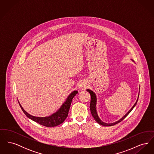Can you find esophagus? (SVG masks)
<instances>
[{"mask_svg": "<svg viewBox=\"0 0 154 154\" xmlns=\"http://www.w3.org/2000/svg\"><path fill=\"white\" fill-rule=\"evenodd\" d=\"M86 87H87L86 84H85L84 82H81V84L79 85V88H81V89H84V88H86Z\"/></svg>", "mask_w": 154, "mask_h": 154, "instance_id": "obj_1", "label": "esophagus"}]
</instances>
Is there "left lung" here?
I'll list each match as a JSON object with an SVG mask.
<instances>
[{"label":"left lung","mask_w":154,"mask_h":154,"mask_svg":"<svg viewBox=\"0 0 154 154\" xmlns=\"http://www.w3.org/2000/svg\"><path fill=\"white\" fill-rule=\"evenodd\" d=\"M133 62H134L133 60L131 59ZM87 91H88V92L90 94V95H91V103H90V110H91V114H92V116H93V117L94 118V119L99 124L101 125H103L104 126H112V125H114L117 124L118 123L121 122L133 110V109L136 106L137 102L138 101V99H139V94L138 95L137 97V99L136 100V103H134V104L132 108L131 109V110H129V111L124 115L120 119H119L117 121L115 122H113V123H111V124H107V123H105L104 122H103L99 118V116H98V114L97 113V110H96V104H97V97H96V95L95 94L94 92H93L92 91L90 90V89H87Z\"/></svg>","instance_id":"8db88e82"}]
</instances>
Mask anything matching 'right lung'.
I'll list each match as a JSON object with an SVG mask.
<instances>
[{"label": "right lung", "mask_w": 154, "mask_h": 154, "mask_svg": "<svg viewBox=\"0 0 154 154\" xmlns=\"http://www.w3.org/2000/svg\"><path fill=\"white\" fill-rule=\"evenodd\" d=\"M78 93L77 91H74L69 95L67 96L66 101L62 104L60 107L55 112L53 113L51 116L44 117H38L33 116L28 113L25 110L23 109L20 103L18 100V103L22 109V111L26 115V116L29 118L32 121L36 122L40 125H43L47 127H54L63 123L68 116L69 111L71 105V103L74 97Z\"/></svg>", "instance_id": "add662e5"}]
</instances>
